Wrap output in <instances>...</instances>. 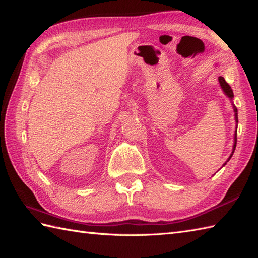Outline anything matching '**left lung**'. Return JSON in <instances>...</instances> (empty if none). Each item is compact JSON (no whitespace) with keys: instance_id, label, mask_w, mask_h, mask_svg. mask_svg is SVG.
Listing matches in <instances>:
<instances>
[{"instance_id":"obj_1","label":"left lung","mask_w":258,"mask_h":258,"mask_svg":"<svg viewBox=\"0 0 258 258\" xmlns=\"http://www.w3.org/2000/svg\"><path fill=\"white\" fill-rule=\"evenodd\" d=\"M218 83H220V86H221L222 91L224 92V94H225V95L228 97V100L231 101V103H232V107H233L234 116H235V123H236V130H235V134H234V143H233L232 153H231V155L228 156L227 161L223 164V166H225V165H226V163H227L229 160H231V157L233 156V153H234L235 149H236V142H237V134H236V133H237V123H238V117H237V108H236V106L234 105V102H233L234 93H233V91H232V89H231V86L228 85V83H226V81H225V79L223 78V76H218Z\"/></svg>"}]
</instances>
